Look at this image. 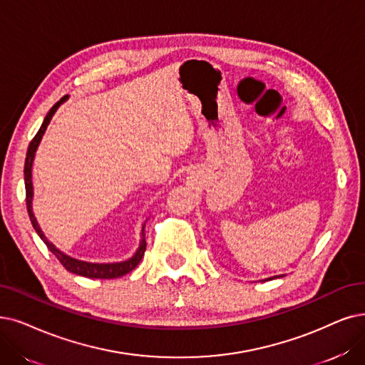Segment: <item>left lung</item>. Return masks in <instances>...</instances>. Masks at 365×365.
Wrapping results in <instances>:
<instances>
[{
  "label": "left lung",
  "instance_id": "obj_1",
  "mask_svg": "<svg viewBox=\"0 0 365 365\" xmlns=\"http://www.w3.org/2000/svg\"><path fill=\"white\" fill-rule=\"evenodd\" d=\"M279 277H283V275H274V277H269V279H265V280H272V279H279ZM264 280V282H265Z\"/></svg>",
  "mask_w": 365,
  "mask_h": 365
}]
</instances>
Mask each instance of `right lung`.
<instances>
[{"label":"right lung","mask_w":365,"mask_h":365,"mask_svg":"<svg viewBox=\"0 0 365 365\" xmlns=\"http://www.w3.org/2000/svg\"><path fill=\"white\" fill-rule=\"evenodd\" d=\"M68 97H63L58 103H55L52 106V109L48 112V115L45 116V120H43V124L40 127V130L37 132V135L34 136V139L31 140L30 147H28L26 151V158H25V168H24V178H25V190H26V210H28V215H30V220L33 223L34 230L37 232V235L41 238V241L46 244L48 249L56 256V259L61 262V265L73 272V274H78L82 277H88V279H118V277L125 275L127 272L133 271L139 262L143 257L145 249H147V242H145V223L147 220L143 222L142 225V230H140V242L138 250L135 252V255L132 257H128L125 260L121 262H108V264H97V262H86V260H81L76 257H71L66 253H63L60 249H56V247L45 237V233L40 229L38 223H37V218L33 212V196H34V190H33V162H34V157H36V151L38 148V145L41 142L43 135H45L46 128L52 120V116L55 115V112L58 110L64 101Z\"/></svg>","instance_id":"right-lung-1"}]
</instances>
